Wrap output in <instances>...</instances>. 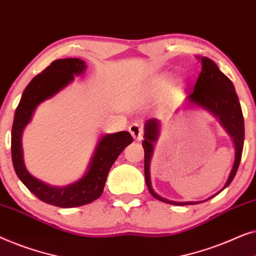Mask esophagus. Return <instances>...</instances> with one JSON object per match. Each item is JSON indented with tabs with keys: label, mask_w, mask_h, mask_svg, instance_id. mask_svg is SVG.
Segmentation results:
<instances>
[{
	"label": "esophagus",
	"mask_w": 256,
	"mask_h": 256,
	"mask_svg": "<svg viewBox=\"0 0 256 256\" xmlns=\"http://www.w3.org/2000/svg\"><path fill=\"white\" fill-rule=\"evenodd\" d=\"M129 132H130L132 138H134L135 140H138V141H141V140L143 138V129L141 126H140L138 124H136V122H134V124H132L130 126H129Z\"/></svg>",
	"instance_id": "1"
}]
</instances>
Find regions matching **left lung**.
Listing matches in <instances>:
<instances>
[{"label": "left lung", "mask_w": 256, "mask_h": 256, "mask_svg": "<svg viewBox=\"0 0 256 256\" xmlns=\"http://www.w3.org/2000/svg\"><path fill=\"white\" fill-rule=\"evenodd\" d=\"M202 60V72L196 82L194 88L188 92L186 100L188 104H197L199 107L205 108L210 113L219 118L220 124L226 132H228L234 142L236 146V160L230 174L227 180L225 186L222 190L226 188L232 183L234 176H236L238 168H239L241 155H242L244 149V115L241 110V106L239 102V98L236 93L233 84L224 73L220 71L218 66L213 60L208 57H198ZM160 134V122L156 118H150L144 124V141L142 142L143 149H144V176L146 184L148 186L150 194L158 200L166 202L171 205H194L202 202H174L160 197L152 190V182H150V160L152 157L154 143L157 141ZM219 191V192H220ZM218 192V194H219ZM218 194L211 196L206 199H211ZM204 200V202H206Z\"/></svg>", "instance_id": "obj_1"}]
</instances>
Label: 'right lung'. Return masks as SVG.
<instances>
[{"instance_id":"add662e5","label":"right lung","mask_w":256,"mask_h":256,"mask_svg":"<svg viewBox=\"0 0 256 256\" xmlns=\"http://www.w3.org/2000/svg\"><path fill=\"white\" fill-rule=\"evenodd\" d=\"M85 62L78 58L57 59L37 74L26 87L16 108L12 129V158L14 169L22 183L42 202L58 208H76L90 204L102 194L108 172L118 155L132 142L128 132L104 135L98 143L88 170L79 180L57 188L51 186L30 174L24 166L22 132L29 124L36 107L50 99L73 82L74 76L82 74Z\"/></svg>"}]
</instances>
